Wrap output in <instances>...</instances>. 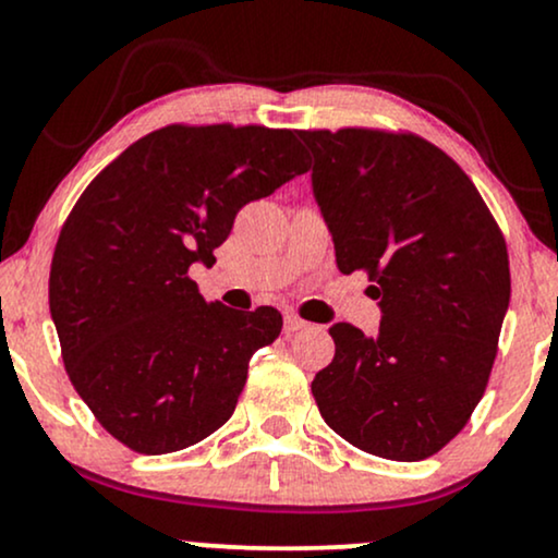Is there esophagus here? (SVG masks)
<instances>
[{"label": "esophagus", "mask_w": 558, "mask_h": 558, "mask_svg": "<svg viewBox=\"0 0 558 558\" xmlns=\"http://www.w3.org/2000/svg\"><path fill=\"white\" fill-rule=\"evenodd\" d=\"M304 328H306L304 319L296 317V315H286V325H283L286 332H296V330H304Z\"/></svg>", "instance_id": "obj_1"}]
</instances>
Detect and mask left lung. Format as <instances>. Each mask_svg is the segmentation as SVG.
Returning <instances> with one entry per match:
<instances>
[{
  "label": "left lung",
  "mask_w": 558,
  "mask_h": 558,
  "mask_svg": "<svg viewBox=\"0 0 558 558\" xmlns=\"http://www.w3.org/2000/svg\"><path fill=\"white\" fill-rule=\"evenodd\" d=\"M338 270H367L380 330L330 328L336 356L312 380L319 414L375 457L420 462L483 399L509 310L506 241L475 183L412 133L299 131Z\"/></svg>",
  "instance_id": "1"
}]
</instances>
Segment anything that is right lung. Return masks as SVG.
<instances>
[{
    "mask_svg": "<svg viewBox=\"0 0 558 558\" xmlns=\"http://www.w3.org/2000/svg\"><path fill=\"white\" fill-rule=\"evenodd\" d=\"M310 170L296 131L168 125L88 183L57 241L49 310L75 390L138 453L181 451L226 425L272 306L207 304L189 267L215 265L243 204Z\"/></svg>",
    "mask_w": 558,
    "mask_h": 558,
    "instance_id": "1",
    "label": "right lung"
}]
</instances>
